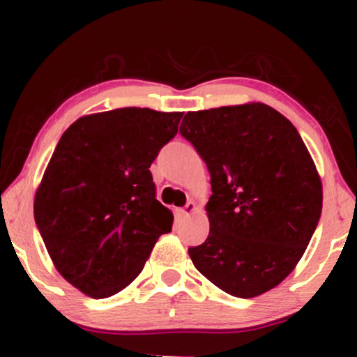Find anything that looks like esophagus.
I'll use <instances>...</instances> for the list:
<instances>
[{
	"label": "esophagus",
	"instance_id": "34e87169",
	"mask_svg": "<svg viewBox=\"0 0 357 357\" xmlns=\"http://www.w3.org/2000/svg\"><path fill=\"white\" fill-rule=\"evenodd\" d=\"M195 210H196V204L192 203V202H190V203H186V206L179 210V215H181V216H188V215H191V213L195 211Z\"/></svg>",
	"mask_w": 357,
	"mask_h": 357
}]
</instances>
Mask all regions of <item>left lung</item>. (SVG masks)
Here are the masks:
<instances>
[{"instance_id": "left-lung-1", "label": "left lung", "mask_w": 357, "mask_h": 357, "mask_svg": "<svg viewBox=\"0 0 357 357\" xmlns=\"http://www.w3.org/2000/svg\"><path fill=\"white\" fill-rule=\"evenodd\" d=\"M181 136L211 176L210 235L192 264L233 297L280 284L304 255L322 211V184L301 134L265 104L188 112Z\"/></svg>"}]
</instances>
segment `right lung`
Segmentation results:
<instances>
[{"instance_id": "right-lung-1", "label": "right lung", "mask_w": 357, "mask_h": 357, "mask_svg": "<svg viewBox=\"0 0 357 357\" xmlns=\"http://www.w3.org/2000/svg\"><path fill=\"white\" fill-rule=\"evenodd\" d=\"M181 112L126 107L79 119L60 137L35 196V223L61 277L93 298L144 268L173 213L149 167Z\"/></svg>"}]
</instances>
